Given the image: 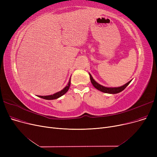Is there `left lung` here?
<instances>
[{
    "label": "left lung",
    "instance_id": "left-lung-1",
    "mask_svg": "<svg viewBox=\"0 0 157 157\" xmlns=\"http://www.w3.org/2000/svg\"><path fill=\"white\" fill-rule=\"evenodd\" d=\"M90 75V81H91V83H92L93 86L97 89L98 90H99V91L104 92V93H106V94H118L120 93L121 92H122L123 90H124L130 83V81H128V83H127L126 84H125L124 85H123L121 86L120 87H114V88H111V87H105L104 86L101 85H100L99 83H98L97 82H96L93 77L92 76V75L90 74H89Z\"/></svg>",
    "mask_w": 157,
    "mask_h": 157
}]
</instances>
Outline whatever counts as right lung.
<instances>
[{
    "label": "right lung",
    "mask_w": 157,
    "mask_h": 157,
    "mask_svg": "<svg viewBox=\"0 0 157 157\" xmlns=\"http://www.w3.org/2000/svg\"><path fill=\"white\" fill-rule=\"evenodd\" d=\"M71 85V79L69 81V83L67 84V85L64 88H63L61 91L58 92L53 95H48V96H39L40 98H44V99L46 100H54V99H56V98L60 97L61 96L63 95L65 93H67V92L69 90V87Z\"/></svg>",
    "instance_id": "right-lung-1"
}]
</instances>
